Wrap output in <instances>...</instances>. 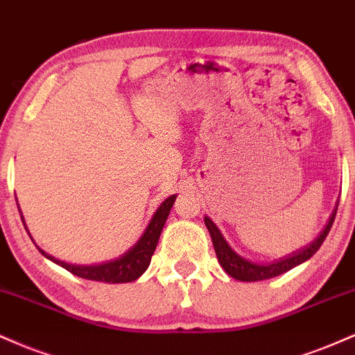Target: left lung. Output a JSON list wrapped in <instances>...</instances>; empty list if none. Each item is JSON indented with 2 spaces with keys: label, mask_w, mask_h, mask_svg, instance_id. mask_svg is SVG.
Here are the masks:
<instances>
[{
  "label": "left lung",
  "mask_w": 355,
  "mask_h": 355,
  "mask_svg": "<svg viewBox=\"0 0 355 355\" xmlns=\"http://www.w3.org/2000/svg\"><path fill=\"white\" fill-rule=\"evenodd\" d=\"M336 212H337V204L334 211H332L331 218L327 220L326 227L320 231V234L315 237L311 244L304 245L302 249L289 254V256L281 257V259L274 262H268V264H259V262L248 261L244 259V257H241L239 254L232 251L231 245L226 243V239H224L223 234H220L218 226H216L207 216L204 218V224H206L207 231H209L212 244H214L216 256H218V261L219 264L223 266V269L226 270L229 276L237 279V281L256 282V281H264V279L281 276V274L287 272V270L295 268V266L302 264V262L311 259V257L319 251V248L322 245L324 239H326L329 234V231H331L332 223H334V218H336Z\"/></svg>",
  "instance_id": "1"
}]
</instances>
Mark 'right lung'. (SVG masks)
<instances>
[{"instance_id":"obj_1","label":"right lung","mask_w":355,"mask_h":355,"mask_svg":"<svg viewBox=\"0 0 355 355\" xmlns=\"http://www.w3.org/2000/svg\"><path fill=\"white\" fill-rule=\"evenodd\" d=\"M174 201H176V194L169 196L168 199H164L157 211L154 212L153 219L149 220L148 227H146L144 234L139 237V241L132 245L129 251H126L123 256L116 257L112 261L101 262V264H91V266H78V264H68V262L56 259V257L46 254L43 249H40V252L44 257H48L49 261L56 262L58 266L69 270L74 276L89 279V281H99V282H110V284H121V282H132L137 277H141L144 274V270L148 269L149 262L156 249L157 241H159L161 231L164 227L166 219H168L171 207H173ZM19 209V207H18ZM21 220L24 219L21 216ZM26 227V224H24Z\"/></svg>"}]
</instances>
